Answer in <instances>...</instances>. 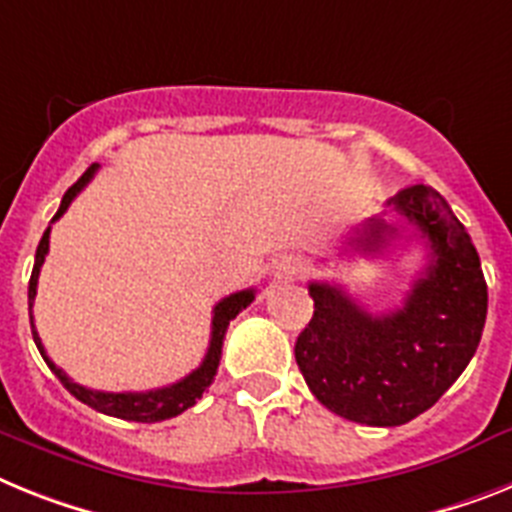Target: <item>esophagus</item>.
Masks as SVG:
<instances>
[{"instance_id":"obj_1","label":"esophagus","mask_w":512,"mask_h":512,"mask_svg":"<svg viewBox=\"0 0 512 512\" xmlns=\"http://www.w3.org/2000/svg\"><path fill=\"white\" fill-rule=\"evenodd\" d=\"M307 270H309V263L302 255L281 257V260L276 263V276L283 278V281H296V278H302Z\"/></svg>"}]
</instances>
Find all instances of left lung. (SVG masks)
Returning <instances> with one entry per match:
<instances>
[{"mask_svg":"<svg viewBox=\"0 0 512 512\" xmlns=\"http://www.w3.org/2000/svg\"><path fill=\"white\" fill-rule=\"evenodd\" d=\"M422 236L429 268L393 312L369 315L336 283H309L315 315L296 338V364L317 401L367 427H398L453 385L487 320V281L463 223L424 184L388 200ZM401 239L395 223L369 218L349 239L359 255H380Z\"/></svg>","mask_w":512,"mask_h":512,"instance_id":"obj_1","label":"left lung"}]
</instances>
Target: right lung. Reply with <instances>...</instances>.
<instances>
[{
	"instance_id": "add662e5",
	"label": "right lung",
	"mask_w": 512,
	"mask_h": 512,
	"mask_svg": "<svg viewBox=\"0 0 512 512\" xmlns=\"http://www.w3.org/2000/svg\"><path fill=\"white\" fill-rule=\"evenodd\" d=\"M98 163H93L88 171H85L75 184H72L70 190L64 192L62 205H59L57 216L51 218V223L62 218V213L70 208V203L75 200V195L83 190L85 184L93 179L96 174ZM49 234L51 226L44 231L41 236V242H38L36 249V263H33V273H30V283H28V304H30V330H33V341H36L38 351L44 356V362L49 364V369L54 375L59 377L64 388L70 390L75 395L77 401H83L85 406L90 409L101 411V414L117 416V419H127V422H143V424H153V422H163V419H171V416H179L182 411H187L190 406H195L200 398H203L205 390L210 388V382L216 377L218 372V362H221V349H223V338H226V328H229V322L234 320L242 309H247L255 299V289H244L236 291V294L226 296L221 302L213 307V328H210V346L208 354H205L203 364L197 369H192L190 375L182 377L174 385H166V388H156V390H145V393H103V390H90L83 388V385H77L72 382L70 377L64 375L62 369L57 364L51 362L49 354H46L44 343L38 338V330L33 325V299H36V286H38V273H41V265L46 260V252H49Z\"/></svg>"
}]
</instances>
